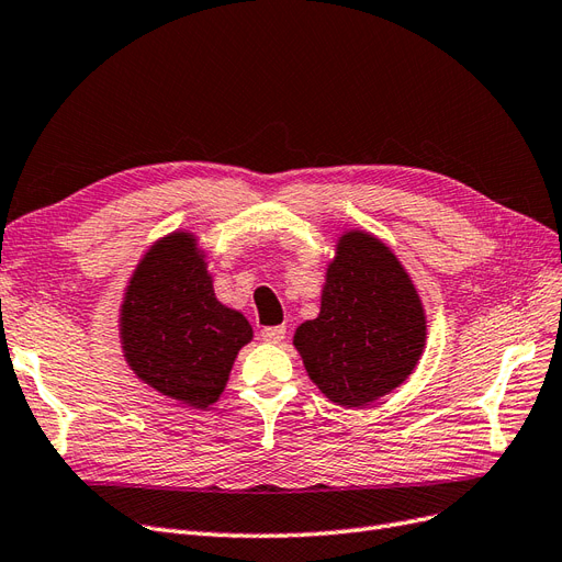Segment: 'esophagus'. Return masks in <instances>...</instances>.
<instances>
[{
    "label": "esophagus",
    "mask_w": 562,
    "mask_h": 562,
    "mask_svg": "<svg viewBox=\"0 0 562 562\" xmlns=\"http://www.w3.org/2000/svg\"><path fill=\"white\" fill-rule=\"evenodd\" d=\"M284 336H286L284 324H282V327H263L261 329V338L266 342H280V340H284Z\"/></svg>",
    "instance_id": "esophagus-1"
}]
</instances>
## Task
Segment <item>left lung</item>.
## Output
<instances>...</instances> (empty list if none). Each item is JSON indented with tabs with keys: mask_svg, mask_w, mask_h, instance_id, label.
I'll return each instance as SVG.
<instances>
[{
	"mask_svg": "<svg viewBox=\"0 0 562 562\" xmlns=\"http://www.w3.org/2000/svg\"><path fill=\"white\" fill-rule=\"evenodd\" d=\"M294 346L313 383L340 406L402 385L425 348V313L402 263L367 233H348L327 270L319 317Z\"/></svg>",
	"mask_w": 562,
	"mask_h": 562,
	"instance_id": "1",
	"label": "left lung"
}]
</instances>
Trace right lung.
Returning a JSON list of instances; mask_svg holds the SVG:
<instances>
[{"mask_svg":"<svg viewBox=\"0 0 562 562\" xmlns=\"http://www.w3.org/2000/svg\"><path fill=\"white\" fill-rule=\"evenodd\" d=\"M133 371L177 402L207 408L220 400L249 322L214 299L205 261L187 233L168 235L137 266L121 313Z\"/></svg>","mask_w":562,"mask_h":562,"instance_id":"1","label":"right lung"}]
</instances>
